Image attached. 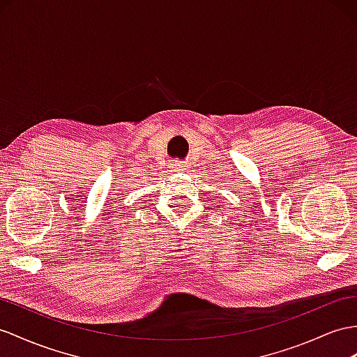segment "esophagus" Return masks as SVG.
<instances>
[{
	"label": "esophagus",
	"instance_id": "esophagus-1",
	"mask_svg": "<svg viewBox=\"0 0 357 357\" xmlns=\"http://www.w3.org/2000/svg\"><path fill=\"white\" fill-rule=\"evenodd\" d=\"M170 167H172L173 172H185L188 169L187 162H182V161H175Z\"/></svg>",
	"mask_w": 357,
	"mask_h": 357
}]
</instances>
